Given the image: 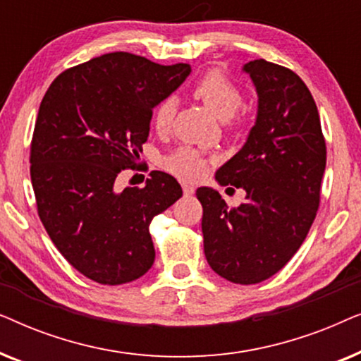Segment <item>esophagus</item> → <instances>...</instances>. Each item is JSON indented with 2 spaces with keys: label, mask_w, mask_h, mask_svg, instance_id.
I'll list each match as a JSON object with an SVG mask.
<instances>
[{
  "label": "esophagus",
  "mask_w": 361,
  "mask_h": 361,
  "mask_svg": "<svg viewBox=\"0 0 361 361\" xmlns=\"http://www.w3.org/2000/svg\"><path fill=\"white\" fill-rule=\"evenodd\" d=\"M182 190H184V195H192L195 192L194 185H190V184H182Z\"/></svg>",
  "instance_id": "34e87169"
}]
</instances>
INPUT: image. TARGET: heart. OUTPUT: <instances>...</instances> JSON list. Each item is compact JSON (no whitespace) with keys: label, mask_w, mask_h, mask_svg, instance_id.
I'll use <instances>...</instances> for the list:
<instances>
[{"label":"heart","mask_w":361,"mask_h":361,"mask_svg":"<svg viewBox=\"0 0 361 361\" xmlns=\"http://www.w3.org/2000/svg\"><path fill=\"white\" fill-rule=\"evenodd\" d=\"M195 97L220 120H230L243 103V95L240 88L231 83L224 73L219 71L207 72L197 82L194 88ZM176 111L174 98H166L156 106L152 123L157 131H166L171 126ZM164 169L182 180H197L204 176L207 161L204 154L194 147L182 146L169 154L162 162Z\"/></svg>","instance_id":"heart-1"}]
</instances>
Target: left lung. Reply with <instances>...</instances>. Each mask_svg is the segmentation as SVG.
I'll use <instances>...</instances> for the list:
<instances>
[{"instance_id": "left-lung-1", "label": "left lung", "mask_w": 361, "mask_h": 361, "mask_svg": "<svg viewBox=\"0 0 361 361\" xmlns=\"http://www.w3.org/2000/svg\"><path fill=\"white\" fill-rule=\"evenodd\" d=\"M241 71L258 93V111L243 147L215 180L243 189L246 200L230 209L212 187H199L197 199L210 268L235 284H256L283 269L307 236L327 151L317 106L299 75L264 59Z\"/></svg>"}]
</instances>
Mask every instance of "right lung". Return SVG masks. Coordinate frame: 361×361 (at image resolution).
<instances>
[{
	"label": "right lung",
	"instance_id": "add662e5",
	"mask_svg": "<svg viewBox=\"0 0 361 361\" xmlns=\"http://www.w3.org/2000/svg\"><path fill=\"white\" fill-rule=\"evenodd\" d=\"M190 71L103 54L62 72L42 98L31 145L39 216L63 258L95 283H131L154 263L149 225L182 195L179 182L152 171L142 189L116 190V177L135 167L152 110Z\"/></svg>",
	"mask_w": 361,
	"mask_h": 361
}]
</instances>
